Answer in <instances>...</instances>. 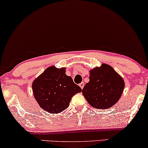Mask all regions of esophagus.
Wrapping results in <instances>:
<instances>
[{
  "label": "esophagus",
  "mask_w": 148,
  "mask_h": 148,
  "mask_svg": "<svg viewBox=\"0 0 148 148\" xmlns=\"http://www.w3.org/2000/svg\"><path fill=\"white\" fill-rule=\"evenodd\" d=\"M79 86H80L82 89H83L84 86V82H81V83L80 84H79Z\"/></svg>",
  "instance_id": "esophagus-1"
}]
</instances>
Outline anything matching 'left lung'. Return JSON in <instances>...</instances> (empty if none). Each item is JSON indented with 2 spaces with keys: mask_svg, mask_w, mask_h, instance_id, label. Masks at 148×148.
<instances>
[{
  "mask_svg": "<svg viewBox=\"0 0 148 148\" xmlns=\"http://www.w3.org/2000/svg\"><path fill=\"white\" fill-rule=\"evenodd\" d=\"M90 81L82 94L90 106L107 109L118 102L125 87L124 80L114 68L106 64L90 70Z\"/></svg>",
  "mask_w": 148,
  "mask_h": 148,
  "instance_id": "obj_1",
  "label": "left lung"
}]
</instances>
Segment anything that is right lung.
I'll use <instances>...</instances> for the list:
<instances>
[{"label":"right lung","mask_w":148,"mask_h":148,"mask_svg":"<svg viewBox=\"0 0 148 148\" xmlns=\"http://www.w3.org/2000/svg\"><path fill=\"white\" fill-rule=\"evenodd\" d=\"M33 94L36 102L50 114L60 113L69 106L74 94L82 91L72 78L66 74V68L48 67L33 81Z\"/></svg>","instance_id":"right-lung-1"}]
</instances>
